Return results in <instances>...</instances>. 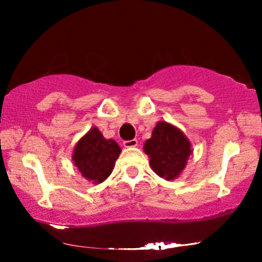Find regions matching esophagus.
<instances>
[{
  "label": "esophagus",
  "instance_id": "obj_1",
  "mask_svg": "<svg viewBox=\"0 0 262 262\" xmlns=\"http://www.w3.org/2000/svg\"><path fill=\"white\" fill-rule=\"evenodd\" d=\"M138 145V140L137 139H132V140H125L124 143H123V146L127 149H130V148H135V146Z\"/></svg>",
  "mask_w": 262,
  "mask_h": 262
}]
</instances>
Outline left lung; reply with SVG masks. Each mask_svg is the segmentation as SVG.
Here are the masks:
<instances>
[{
	"label": "left lung",
	"mask_w": 262,
	"mask_h": 262,
	"mask_svg": "<svg viewBox=\"0 0 262 262\" xmlns=\"http://www.w3.org/2000/svg\"><path fill=\"white\" fill-rule=\"evenodd\" d=\"M143 149L149 156L152 171L166 181L181 175L193 152L191 141L181 129L165 121L156 123L151 138L144 143Z\"/></svg>",
	"instance_id": "obj_1"
}]
</instances>
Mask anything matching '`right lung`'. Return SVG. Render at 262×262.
<instances>
[{
  "label": "right lung",
  "instance_id": "1",
  "mask_svg": "<svg viewBox=\"0 0 262 262\" xmlns=\"http://www.w3.org/2000/svg\"><path fill=\"white\" fill-rule=\"evenodd\" d=\"M121 151L116 140L106 139L100 129L92 127L75 145L73 161L83 179L98 185L112 173Z\"/></svg>",
  "mask_w": 262,
  "mask_h": 262
}]
</instances>
